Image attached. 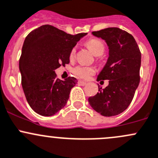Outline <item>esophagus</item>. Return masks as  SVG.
<instances>
[{"label":"esophagus","mask_w":158,"mask_h":158,"mask_svg":"<svg viewBox=\"0 0 158 158\" xmlns=\"http://www.w3.org/2000/svg\"><path fill=\"white\" fill-rule=\"evenodd\" d=\"M78 83H79V85H85L87 84L86 82H84V81H82V80H79V82H78Z\"/></svg>","instance_id":"esophagus-1"}]
</instances>
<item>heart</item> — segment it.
Segmentation results:
<instances>
[{
	"label": "heart",
	"mask_w": 158,
	"mask_h": 158,
	"mask_svg": "<svg viewBox=\"0 0 158 158\" xmlns=\"http://www.w3.org/2000/svg\"><path fill=\"white\" fill-rule=\"evenodd\" d=\"M86 46L89 49L92 51V53L95 56H101L104 53L106 47L105 44L102 40L98 39H91L86 42ZM76 49L73 48L69 52V58L71 60L75 58L76 56ZM95 69L92 66H77L73 68V73L76 76L82 79H87L91 76L95 74Z\"/></svg>",
	"instance_id": "b5f03b06"
}]
</instances>
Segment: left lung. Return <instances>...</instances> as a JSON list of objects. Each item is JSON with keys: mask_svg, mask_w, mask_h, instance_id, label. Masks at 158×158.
<instances>
[{"mask_svg": "<svg viewBox=\"0 0 158 158\" xmlns=\"http://www.w3.org/2000/svg\"><path fill=\"white\" fill-rule=\"evenodd\" d=\"M92 34L105 40L109 56L97 80L109 81V85L89 97L92 108L106 117L123 112L131 102L140 82L141 53L131 34L118 27L93 31Z\"/></svg>", "mask_w": 158, "mask_h": 158, "instance_id": "obj_1", "label": "left lung"}]
</instances>
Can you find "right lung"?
<instances>
[{
	"label": "right lung",
	"instance_id": "add662e5",
	"mask_svg": "<svg viewBox=\"0 0 158 158\" xmlns=\"http://www.w3.org/2000/svg\"><path fill=\"white\" fill-rule=\"evenodd\" d=\"M86 33L71 35L43 25L27 36L19 62L21 84L28 104L37 114L51 116L66 106L77 79H56L55 69L69 63V52Z\"/></svg>",
	"mask_w": 158,
	"mask_h": 158
}]
</instances>
